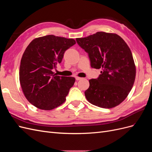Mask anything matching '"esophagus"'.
Here are the masks:
<instances>
[{"label": "esophagus", "mask_w": 152, "mask_h": 152, "mask_svg": "<svg viewBox=\"0 0 152 152\" xmlns=\"http://www.w3.org/2000/svg\"><path fill=\"white\" fill-rule=\"evenodd\" d=\"M75 79H76V80H82V78L76 77H75Z\"/></svg>", "instance_id": "obj_1"}]
</instances>
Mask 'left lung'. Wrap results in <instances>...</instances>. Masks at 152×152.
I'll return each mask as SVG.
<instances>
[{"label": "left lung", "mask_w": 152, "mask_h": 152, "mask_svg": "<svg viewBox=\"0 0 152 152\" xmlns=\"http://www.w3.org/2000/svg\"><path fill=\"white\" fill-rule=\"evenodd\" d=\"M76 41L88 54L91 66L102 69L97 79L89 80V87L85 91L87 101L103 108L121 103L131 91L136 77L132 54L125 41L115 34L103 31Z\"/></svg>", "instance_id": "left-lung-1"}]
</instances>
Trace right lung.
<instances>
[{
	"label": "right lung",
	"instance_id": "right-lung-1",
	"mask_svg": "<svg viewBox=\"0 0 152 152\" xmlns=\"http://www.w3.org/2000/svg\"><path fill=\"white\" fill-rule=\"evenodd\" d=\"M75 43L73 39L49 35L35 39L26 48L21 59L20 82L26 98L37 108L50 110L65 102L75 79L56 75L53 70Z\"/></svg>",
	"mask_w": 152,
	"mask_h": 152
}]
</instances>
